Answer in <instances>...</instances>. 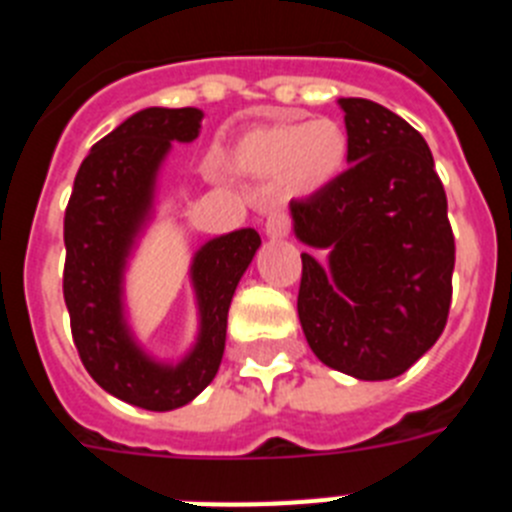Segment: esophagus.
I'll list each match as a JSON object with an SVG mask.
<instances>
[{
	"instance_id": "obj_1",
	"label": "esophagus",
	"mask_w": 512,
	"mask_h": 512,
	"mask_svg": "<svg viewBox=\"0 0 512 512\" xmlns=\"http://www.w3.org/2000/svg\"><path fill=\"white\" fill-rule=\"evenodd\" d=\"M264 230H266V235H269L271 241H279V238L289 235V217L282 215V212H274V215L266 217Z\"/></svg>"
}]
</instances>
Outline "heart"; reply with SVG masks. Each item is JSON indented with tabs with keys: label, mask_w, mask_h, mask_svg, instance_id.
<instances>
[{
	"label": "heart",
	"mask_w": 512,
	"mask_h": 512,
	"mask_svg": "<svg viewBox=\"0 0 512 512\" xmlns=\"http://www.w3.org/2000/svg\"><path fill=\"white\" fill-rule=\"evenodd\" d=\"M348 135L333 120H271L238 135L230 164L238 174L271 182L287 200H310L341 176Z\"/></svg>",
	"instance_id": "b5f03b06"
}]
</instances>
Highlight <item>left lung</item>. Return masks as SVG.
<instances>
[{"label":"left lung","mask_w":512,"mask_h":512,"mask_svg":"<svg viewBox=\"0 0 512 512\" xmlns=\"http://www.w3.org/2000/svg\"><path fill=\"white\" fill-rule=\"evenodd\" d=\"M348 169L292 202L302 253V333L325 366L364 382L400 377L449 318L454 233L423 135L372 99H338ZM314 252V251H312Z\"/></svg>","instance_id":"left-lung-1"}]
</instances>
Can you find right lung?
Masks as SVG:
<instances>
[{
  "label": "right lung",
  "instance_id": "right-lung-1",
  "mask_svg": "<svg viewBox=\"0 0 512 512\" xmlns=\"http://www.w3.org/2000/svg\"><path fill=\"white\" fill-rule=\"evenodd\" d=\"M202 117L197 107L130 115L84 158L63 217V300L81 364L104 392L153 413L182 408L215 379L230 300L261 246L253 228L210 238L189 266L200 318L194 346L176 364L140 346L128 323L125 271L153 220L158 171L171 143H192Z\"/></svg>",
  "mask_w": 512,
  "mask_h": 512
}]
</instances>
